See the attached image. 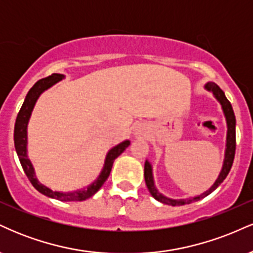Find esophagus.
<instances>
[{
	"label": "esophagus",
	"mask_w": 253,
	"mask_h": 253,
	"mask_svg": "<svg viewBox=\"0 0 253 253\" xmlns=\"http://www.w3.org/2000/svg\"><path fill=\"white\" fill-rule=\"evenodd\" d=\"M134 135L135 136H144L146 135V130H145V128L143 126H136L134 128Z\"/></svg>",
	"instance_id": "34e87169"
}]
</instances>
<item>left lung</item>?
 <instances>
[{"label": "left lung", "mask_w": 253, "mask_h": 253, "mask_svg": "<svg viewBox=\"0 0 253 253\" xmlns=\"http://www.w3.org/2000/svg\"><path fill=\"white\" fill-rule=\"evenodd\" d=\"M205 89L211 91L213 94V96L216 98L217 102L221 104V109L223 112L226 119V125H227V134H226V149H225V157H223V163L221 171H220L219 176L215 179V182L213 183V185L208 190H206L205 193L200 194V195L189 197V199H170V197L163 195L158 189L156 188L155 184V178H153V169L152 164L149 161L145 162L144 167V176H145V183H146V187L149 189L150 194L152 195L157 201L164 203V205L169 206H183L188 205V203L199 201V200L203 199L207 195H210L211 193H213L214 190L219 187L220 184L223 182V179L226 178L228 175L229 170H231L232 164H233L234 159V153H236V117H234L233 108H232V104L229 103V101L226 98L225 92L219 88V85H216L215 83L208 82L205 85Z\"/></svg>", "instance_id": "left-lung-1"}]
</instances>
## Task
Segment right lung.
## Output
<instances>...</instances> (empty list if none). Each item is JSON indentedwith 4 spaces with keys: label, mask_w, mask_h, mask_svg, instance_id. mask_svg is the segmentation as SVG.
<instances>
[{
    "label": "right lung",
    "mask_w": 253,
    "mask_h": 253,
    "mask_svg": "<svg viewBox=\"0 0 253 253\" xmlns=\"http://www.w3.org/2000/svg\"><path fill=\"white\" fill-rule=\"evenodd\" d=\"M63 78H65V76L62 74H52L51 76L38 81V82L30 89L28 94L26 95L24 104H22L19 114H17L15 127H14V144H15L17 157H19L20 163H21V167L25 171L26 176L28 177L30 182L33 184V187L36 188L39 193H42V195L47 197H51V199H56L64 202L83 201V200L89 199V197H91L94 194H96L98 189L102 187L103 183L107 181V178H108L114 161L129 146L130 141L124 140L123 143L118 144L117 146L112 147V149L108 151L100 175H98L97 178L95 179L91 184H89L86 188L72 191H57L52 190L48 187H46L45 184H42V183L37 178L36 170H34V167L33 164H32L31 159L28 158L27 127L28 123H30L32 112H33L34 106H36L40 95H42L45 90L50 89L52 85H54V84L59 82V81H62Z\"/></svg>",
    "instance_id": "1"
}]
</instances>
